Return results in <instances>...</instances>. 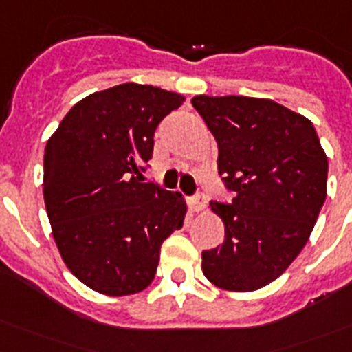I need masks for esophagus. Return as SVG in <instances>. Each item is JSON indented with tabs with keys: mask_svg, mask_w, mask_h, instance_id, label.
Masks as SVG:
<instances>
[{
	"mask_svg": "<svg viewBox=\"0 0 352 352\" xmlns=\"http://www.w3.org/2000/svg\"><path fill=\"white\" fill-rule=\"evenodd\" d=\"M204 206H206V195H204V193L199 192L197 195H193V197L190 199V208H192V212H201Z\"/></svg>",
	"mask_w": 352,
	"mask_h": 352,
	"instance_id": "1",
	"label": "esophagus"
}]
</instances>
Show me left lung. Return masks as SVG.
<instances>
[{"instance_id": "obj_1", "label": "left lung", "mask_w": 352, "mask_h": 352, "mask_svg": "<svg viewBox=\"0 0 352 352\" xmlns=\"http://www.w3.org/2000/svg\"><path fill=\"white\" fill-rule=\"evenodd\" d=\"M217 140L230 203L210 206L225 241L203 252V274L235 292L279 278L309 241L327 197V155L309 118L267 98L195 96Z\"/></svg>"}]
</instances>
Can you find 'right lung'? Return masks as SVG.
<instances>
[{
  "label": "right lung",
  "instance_id": "1",
  "mask_svg": "<svg viewBox=\"0 0 352 352\" xmlns=\"http://www.w3.org/2000/svg\"><path fill=\"white\" fill-rule=\"evenodd\" d=\"M184 96L120 84L74 104L45 146L43 199L67 268L107 296L137 294L155 278L160 246L186 203L142 181L155 129Z\"/></svg>",
  "mask_w": 352,
  "mask_h": 352
}]
</instances>
